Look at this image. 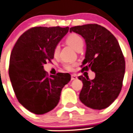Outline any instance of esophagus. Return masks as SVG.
<instances>
[{"label": "esophagus", "mask_w": 133, "mask_h": 133, "mask_svg": "<svg viewBox=\"0 0 133 133\" xmlns=\"http://www.w3.org/2000/svg\"><path fill=\"white\" fill-rule=\"evenodd\" d=\"M78 78L76 74H72L71 75V79L73 80V79H76Z\"/></svg>", "instance_id": "1"}]
</instances>
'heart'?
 I'll return each mask as SVG.
<instances>
[{
    "mask_svg": "<svg viewBox=\"0 0 133 133\" xmlns=\"http://www.w3.org/2000/svg\"><path fill=\"white\" fill-rule=\"evenodd\" d=\"M66 42L69 45L72 46L75 50H78L80 48H83V40L82 36L76 33H71L68 35L65 39ZM60 46L59 45H56L54 49V55L57 57L59 54ZM76 63L75 62H66L63 64V66L66 70L71 71L76 66Z\"/></svg>",
    "mask_w": 133,
    "mask_h": 133,
    "instance_id": "heart-1",
    "label": "heart"
}]
</instances>
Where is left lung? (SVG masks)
<instances>
[{"mask_svg": "<svg viewBox=\"0 0 133 133\" xmlns=\"http://www.w3.org/2000/svg\"><path fill=\"white\" fill-rule=\"evenodd\" d=\"M72 31L86 43L82 72L89 69L95 72L91 80L88 76H78L83 83L79 100L92 109H104L117 98L123 85L125 61L119 44L108 30L97 24L73 26Z\"/></svg>", "mask_w": 133, "mask_h": 133, "instance_id": "left-lung-1", "label": "left lung"}]
</instances>
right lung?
I'll return each instance as SVG.
<instances>
[{
	"mask_svg": "<svg viewBox=\"0 0 133 133\" xmlns=\"http://www.w3.org/2000/svg\"><path fill=\"white\" fill-rule=\"evenodd\" d=\"M69 27L35 26L20 36L10 55L9 76L17 100L35 114L54 109L61 90L70 80L68 73L48 76L44 64L54 59V49Z\"/></svg>",
	"mask_w": 133,
	"mask_h": 133,
	"instance_id": "obj_1",
	"label": "right lung"
}]
</instances>
